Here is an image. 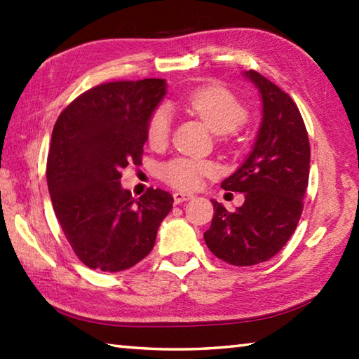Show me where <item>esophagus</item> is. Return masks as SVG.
Wrapping results in <instances>:
<instances>
[{
  "mask_svg": "<svg viewBox=\"0 0 359 359\" xmlns=\"http://www.w3.org/2000/svg\"><path fill=\"white\" fill-rule=\"evenodd\" d=\"M191 198H193V194H190V193H184V191H175L174 193V203L175 204H182V203H185Z\"/></svg>",
  "mask_w": 359,
  "mask_h": 359,
  "instance_id": "34e87169",
  "label": "esophagus"
}]
</instances>
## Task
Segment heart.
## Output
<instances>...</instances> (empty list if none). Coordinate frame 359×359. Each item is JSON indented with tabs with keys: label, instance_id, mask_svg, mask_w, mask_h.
I'll list each match as a JSON object with an SVG mask.
<instances>
[{
	"label": "heart",
	"instance_id": "b5f03b06",
	"mask_svg": "<svg viewBox=\"0 0 359 359\" xmlns=\"http://www.w3.org/2000/svg\"><path fill=\"white\" fill-rule=\"evenodd\" d=\"M188 114L204 121L209 128L222 135V139L233 135L236 128L244 123L248 111L244 101L222 85L212 83L193 90L180 100ZM171 131V115L165 107H158L151 114L147 126V137L151 147H163ZM215 174V166L210 161L177 156L161 166L160 175L166 184L180 190H194L201 185L204 177Z\"/></svg>",
	"mask_w": 359,
	"mask_h": 359
}]
</instances>
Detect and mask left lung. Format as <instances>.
I'll return each instance as SVG.
<instances>
[{
	"label": "left lung",
	"instance_id": "obj_1",
	"mask_svg": "<svg viewBox=\"0 0 359 359\" xmlns=\"http://www.w3.org/2000/svg\"><path fill=\"white\" fill-rule=\"evenodd\" d=\"M244 76L263 101L257 141L238 171L222 182L226 191L244 193L234 212L214 204V218L204 233L209 250L233 266L271 259L294 233L309 184L311 145L299 109L291 96L257 71Z\"/></svg>",
	"mask_w": 359,
	"mask_h": 359
}]
</instances>
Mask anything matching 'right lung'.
Instances as JSON below:
<instances>
[{
  "label": "right lung",
  "mask_w": 359,
  "mask_h": 359,
  "mask_svg": "<svg viewBox=\"0 0 359 359\" xmlns=\"http://www.w3.org/2000/svg\"><path fill=\"white\" fill-rule=\"evenodd\" d=\"M165 79L118 81L87 90L60 114L47 156V187L57 220L90 269L118 272L151 252L174 198L149 188L135 199L121 169L141 165L151 114Z\"/></svg>",
  "instance_id": "add662e5"
}]
</instances>
